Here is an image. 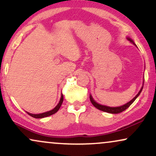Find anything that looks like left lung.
I'll use <instances>...</instances> for the list:
<instances>
[{"instance_id": "obj_1", "label": "left lung", "mask_w": 156, "mask_h": 156, "mask_svg": "<svg viewBox=\"0 0 156 156\" xmlns=\"http://www.w3.org/2000/svg\"><path fill=\"white\" fill-rule=\"evenodd\" d=\"M127 39H128L129 41L131 42V43H133V44H135V45L134 41H133L130 38H127ZM135 46H136V45H135ZM143 84H144V82H143ZM143 88V86L142 87H141L140 90L139 91V92L137 93V95L135 96V98L133 99V100H131L130 102L126 103V104L122 105V106H120V107H115V108H112V107H108V106H105V105H102L98 104V102H96L94 100V99L92 98V95H91V94L90 95V99L91 102H92V104L94 105V106L97 109H98V110H102V111H103V112H108V113H112V114H118V113H120V112H123V111L126 110L127 108H128L129 107H130V105L133 104V102H134L135 100H136V98H137V97L140 95L141 92H142Z\"/></svg>"}]
</instances>
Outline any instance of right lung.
Instances as JSON below:
<instances>
[{"label":"right lung","instance_id":"add662e5","mask_svg":"<svg viewBox=\"0 0 156 156\" xmlns=\"http://www.w3.org/2000/svg\"><path fill=\"white\" fill-rule=\"evenodd\" d=\"M63 100H64V96H63V94H62V95H61L60 101H59V102L58 103V105H56V106L53 109V110H50V111H48V112L41 113V114H31V113H29V112H27L28 114L30 115V116L33 117V118H46V117H48V116H50V115H54V113H56L58 110H59L60 107L62 106V102H63Z\"/></svg>","mask_w":156,"mask_h":156}]
</instances>
